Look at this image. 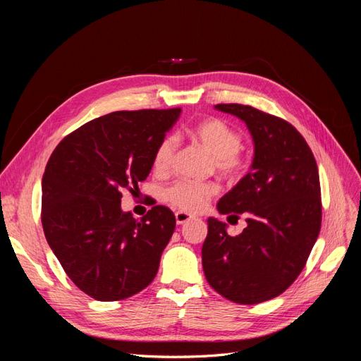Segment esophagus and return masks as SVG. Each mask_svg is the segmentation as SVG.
I'll use <instances>...</instances> for the list:
<instances>
[{
    "label": "esophagus",
    "instance_id": "1",
    "mask_svg": "<svg viewBox=\"0 0 361 361\" xmlns=\"http://www.w3.org/2000/svg\"><path fill=\"white\" fill-rule=\"evenodd\" d=\"M191 218H192V215H190L188 212H183V211L176 212V223H178V224L188 223V221L191 220Z\"/></svg>",
    "mask_w": 361,
    "mask_h": 361
}]
</instances>
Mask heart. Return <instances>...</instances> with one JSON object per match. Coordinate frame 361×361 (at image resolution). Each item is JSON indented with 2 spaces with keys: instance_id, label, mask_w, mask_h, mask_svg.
<instances>
[{
  "instance_id": "1",
  "label": "heart",
  "mask_w": 361,
  "mask_h": 361,
  "mask_svg": "<svg viewBox=\"0 0 361 361\" xmlns=\"http://www.w3.org/2000/svg\"><path fill=\"white\" fill-rule=\"evenodd\" d=\"M191 137L214 155L215 169L227 179H241L248 170V159L243 154V137L221 118H206L190 130ZM178 149V140L166 135L154 150L152 166L157 173H167ZM220 191L214 182L176 180L164 190V199L183 212H199Z\"/></svg>"
}]
</instances>
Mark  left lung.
I'll return each instance as SVG.
<instances>
[{
  "mask_svg": "<svg viewBox=\"0 0 361 361\" xmlns=\"http://www.w3.org/2000/svg\"><path fill=\"white\" fill-rule=\"evenodd\" d=\"M216 110L244 120L255 140L251 170L216 207L247 215L241 235L207 220L202 248L207 283L224 298L257 304L279 297L305 267L322 221L321 183L307 141L285 118L241 104ZM228 216V218H231Z\"/></svg>",
  "mask_w": 361,
  "mask_h": 361,
  "instance_id": "8db88e82",
  "label": "left lung"
}]
</instances>
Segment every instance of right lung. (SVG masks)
Listing matches in <instances>:
<instances>
[{
	"mask_svg": "<svg viewBox=\"0 0 361 361\" xmlns=\"http://www.w3.org/2000/svg\"><path fill=\"white\" fill-rule=\"evenodd\" d=\"M116 111L90 120L54 149L42 179V226L64 272L97 301L133 297L155 279L176 227L167 206L135 220L120 207L152 169L159 141L180 116Z\"/></svg>",
	"mask_w": 361,
	"mask_h": 361,
	"instance_id": "1",
	"label": "right lung"
}]
</instances>
